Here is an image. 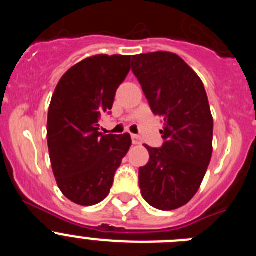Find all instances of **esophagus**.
Returning a JSON list of instances; mask_svg holds the SVG:
<instances>
[{
  "label": "esophagus",
  "mask_w": 256,
  "mask_h": 256,
  "mask_svg": "<svg viewBox=\"0 0 256 256\" xmlns=\"http://www.w3.org/2000/svg\"><path fill=\"white\" fill-rule=\"evenodd\" d=\"M132 142L133 144H140L141 140H140V137L137 134H132Z\"/></svg>",
  "instance_id": "34e87169"
}]
</instances>
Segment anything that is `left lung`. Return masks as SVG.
Returning <instances> with one entry per match:
<instances>
[{"mask_svg": "<svg viewBox=\"0 0 256 256\" xmlns=\"http://www.w3.org/2000/svg\"><path fill=\"white\" fill-rule=\"evenodd\" d=\"M132 72L155 115L162 116L164 144H144L150 160L140 168L144 198L159 210L186 205L201 186L212 154V116L200 76L176 54L132 58Z\"/></svg>", "mask_w": 256, "mask_h": 256, "instance_id": "1", "label": "left lung"}]
</instances>
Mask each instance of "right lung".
Instances as JSON below:
<instances>
[{
	"label": "right lung",
	"mask_w": 256,
	"mask_h": 256,
	"mask_svg": "<svg viewBox=\"0 0 256 256\" xmlns=\"http://www.w3.org/2000/svg\"><path fill=\"white\" fill-rule=\"evenodd\" d=\"M130 56L96 55L70 68L52 94L47 116L50 160L62 195L82 206L108 195L130 150L128 133L98 132L115 92L130 70Z\"/></svg>",
	"instance_id": "right-lung-1"
}]
</instances>
